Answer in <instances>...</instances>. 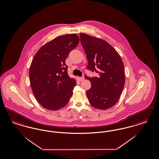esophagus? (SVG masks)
I'll list each match as a JSON object with an SVG mask.
<instances>
[{"label": "esophagus", "instance_id": "1", "mask_svg": "<svg viewBox=\"0 0 159 159\" xmlns=\"http://www.w3.org/2000/svg\"><path fill=\"white\" fill-rule=\"evenodd\" d=\"M84 79V78L83 77H77V80L79 81V82L83 81Z\"/></svg>", "mask_w": 159, "mask_h": 159}]
</instances>
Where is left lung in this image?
Listing matches in <instances>:
<instances>
[{
  "instance_id": "8db88e82",
  "label": "left lung",
  "mask_w": 159,
  "mask_h": 159,
  "mask_svg": "<svg viewBox=\"0 0 159 159\" xmlns=\"http://www.w3.org/2000/svg\"><path fill=\"white\" fill-rule=\"evenodd\" d=\"M80 41L88 60L87 69L98 77L85 78L91 83L86 95L90 105L105 110L119 100L125 84L124 64L118 52L105 40L80 34Z\"/></svg>"
}]
</instances>
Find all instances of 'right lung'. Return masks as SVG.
<instances>
[{
  "mask_svg": "<svg viewBox=\"0 0 159 159\" xmlns=\"http://www.w3.org/2000/svg\"><path fill=\"white\" fill-rule=\"evenodd\" d=\"M79 43L75 34L58 36L44 45L32 60L29 71L32 92L47 109L63 108L73 95L76 81L69 76L65 61Z\"/></svg>",
  "mask_w": 159,
  "mask_h": 159,
  "instance_id": "1",
  "label": "right lung"
}]
</instances>
